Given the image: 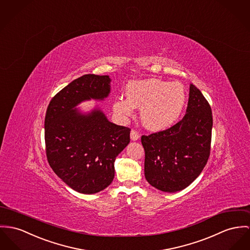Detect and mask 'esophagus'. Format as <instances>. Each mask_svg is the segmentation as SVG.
I'll return each mask as SVG.
<instances>
[{
	"mask_svg": "<svg viewBox=\"0 0 250 250\" xmlns=\"http://www.w3.org/2000/svg\"><path fill=\"white\" fill-rule=\"evenodd\" d=\"M130 138H131L132 141H137L140 138V134L135 129H132L131 132H130Z\"/></svg>",
	"mask_w": 250,
	"mask_h": 250,
	"instance_id": "34e87169",
	"label": "esophagus"
}]
</instances>
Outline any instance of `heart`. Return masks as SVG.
<instances>
[{"label": "heart", "mask_w": 250, "mask_h": 250, "mask_svg": "<svg viewBox=\"0 0 250 250\" xmlns=\"http://www.w3.org/2000/svg\"><path fill=\"white\" fill-rule=\"evenodd\" d=\"M126 98H118L113 110L122 119L132 116L134 107L141 108V120L150 130L160 131L173 125L186 104V90L178 82L150 78L126 84Z\"/></svg>", "instance_id": "obj_1"}]
</instances>
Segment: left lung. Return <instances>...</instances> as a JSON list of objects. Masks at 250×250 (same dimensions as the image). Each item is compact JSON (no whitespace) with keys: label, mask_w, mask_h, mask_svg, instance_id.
I'll use <instances>...</instances> for the list:
<instances>
[{"label":"left lung","mask_w":250,"mask_h":250,"mask_svg":"<svg viewBox=\"0 0 250 250\" xmlns=\"http://www.w3.org/2000/svg\"><path fill=\"white\" fill-rule=\"evenodd\" d=\"M212 111L202 92L190 84L187 113L171 127L143 135L145 176L155 188L176 192L201 174L210 155Z\"/></svg>","instance_id":"left-lung-1"}]
</instances>
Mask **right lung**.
<instances>
[{
	"mask_svg": "<svg viewBox=\"0 0 250 250\" xmlns=\"http://www.w3.org/2000/svg\"><path fill=\"white\" fill-rule=\"evenodd\" d=\"M110 92L108 76L86 74L59 91L44 118L46 158L50 167L72 189L94 194L113 181L116 157L130 142V128L110 123L94 109L82 114L81 102L103 100Z\"/></svg>",
	"mask_w": 250,
	"mask_h": 250,
	"instance_id": "add662e5",
	"label": "right lung"
}]
</instances>
